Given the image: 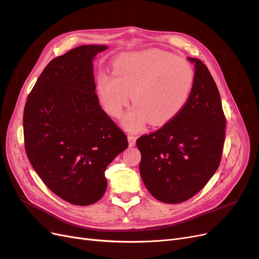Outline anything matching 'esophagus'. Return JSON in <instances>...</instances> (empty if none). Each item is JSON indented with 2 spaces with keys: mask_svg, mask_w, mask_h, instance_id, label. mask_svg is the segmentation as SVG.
Wrapping results in <instances>:
<instances>
[{
  "mask_svg": "<svg viewBox=\"0 0 259 259\" xmlns=\"http://www.w3.org/2000/svg\"><path fill=\"white\" fill-rule=\"evenodd\" d=\"M127 139H128V144H130V146H131V147H134V146L136 145V139H137V136H135V135H128Z\"/></svg>",
  "mask_w": 259,
  "mask_h": 259,
  "instance_id": "1",
  "label": "esophagus"
}]
</instances>
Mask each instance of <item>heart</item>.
I'll list each match as a JSON object with an SVG mask.
<instances>
[{
    "label": "heart",
    "mask_w": 259,
    "mask_h": 259,
    "mask_svg": "<svg viewBox=\"0 0 259 259\" xmlns=\"http://www.w3.org/2000/svg\"><path fill=\"white\" fill-rule=\"evenodd\" d=\"M113 73H101L98 95L106 111L119 117L128 101L135 103L123 116L122 125L138 132L151 122L165 125L183 111L194 84L193 69L187 60L151 51L124 55L116 60Z\"/></svg>",
    "instance_id": "heart-1"
}]
</instances>
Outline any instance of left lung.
Instances as JSON below:
<instances>
[{"mask_svg": "<svg viewBox=\"0 0 259 259\" xmlns=\"http://www.w3.org/2000/svg\"><path fill=\"white\" fill-rule=\"evenodd\" d=\"M188 60L194 65V84L183 111L136 142L146 188L168 204L189 200L207 184L221 163L225 142L226 119L216 83L200 59Z\"/></svg>", "mask_w": 259, "mask_h": 259, "instance_id": "1", "label": "left lung"}]
</instances>
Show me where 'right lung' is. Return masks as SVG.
I'll list each match as a JSON object with an SVG mask.
<instances>
[{"label": "right lung", "instance_id": "add662e5", "mask_svg": "<svg viewBox=\"0 0 259 259\" xmlns=\"http://www.w3.org/2000/svg\"><path fill=\"white\" fill-rule=\"evenodd\" d=\"M106 45H82L54 58L23 110L28 159L43 183L74 205L99 201L105 170L127 148L126 135L99 105L93 60Z\"/></svg>", "mask_w": 259, "mask_h": 259}]
</instances>
